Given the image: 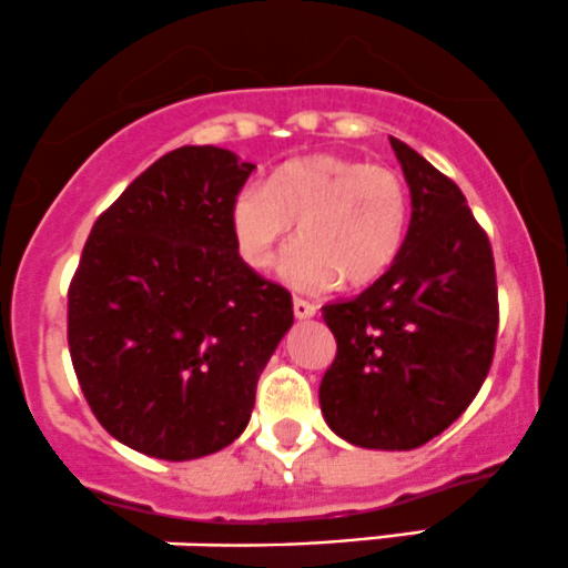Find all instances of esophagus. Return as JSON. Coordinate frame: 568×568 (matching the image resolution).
Wrapping results in <instances>:
<instances>
[{"label": "esophagus", "mask_w": 568, "mask_h": 568, "mask_svg": "<svg viewBox=\"0 0 568 568\" xmlns=\"http://www.w3.org/2000/svg\"><path fill=\"white\" fill-rule=\"evenodd\" d=\"M317 313V307L313 302H304V298H294V315L298 321H307V317H313Z\"/></svg>", "instance_id": "esophagus-1"}]
</instances>
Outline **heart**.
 Instances as JSON below:
<instances>
[{"mask_svg": "<svg viewBox=\"0 0 568 568\" xmlns=\"http://www.w3.org/2000/svg\"><path fill=\"white\" fill-rule=\"evenodd\" d=\"M407 185L388 166L345 155L291 161L266 185H245L232 199L236 255L255 272L270 270L280 242L298 223V242L283 253L280 277L321 294L345 277L364 285L388 270L407 234Z\"/></svg>", "mask_w": 568, "mask_h": 568, "instance_id": "heart-1", "label": "heart"}]
</instances>
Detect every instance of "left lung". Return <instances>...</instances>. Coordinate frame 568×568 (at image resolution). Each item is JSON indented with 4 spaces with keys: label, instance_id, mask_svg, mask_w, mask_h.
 Instances as JSON below:
<instances>
[{
    "label": "left lung",
    "instance_id": "1",
    "mask_svg": "<svg viewBox=\"0 0 568 568\" xmlns=\"http://www.w3.org/2000/svg\"><path fill=\"white\" fill-rule=\"evenodd\" d=\"M390 148L413 204L402 251L364 294L323 307L336 358L321 413L366 450H415L445 432L488 377L498 328L494 253L466 196L402 140Z\"/></svg>",
    "mask_w": 568,
    "mask_h": 568
}]
</instances>
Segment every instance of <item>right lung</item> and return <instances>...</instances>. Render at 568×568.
<instances>
[{
    "label": "right lung",
    "mask_w": 568,
    "mask_h": 568,
    "mask_svg": "<svg viewBox=\"0 0 568 568\" xmlns=\"http://www.w3.org/2000/svg\"><path fill=\"white\" fill-rule=\"evenodd\" d=\"M255 164L215 145L161 155L93 223L67 336L85 402L145 456L191 460L245 432L294 326L283 285L236 255L229 210Z\"/></svg>",
    "instance_id": "obj_1"
}]
</instances>
